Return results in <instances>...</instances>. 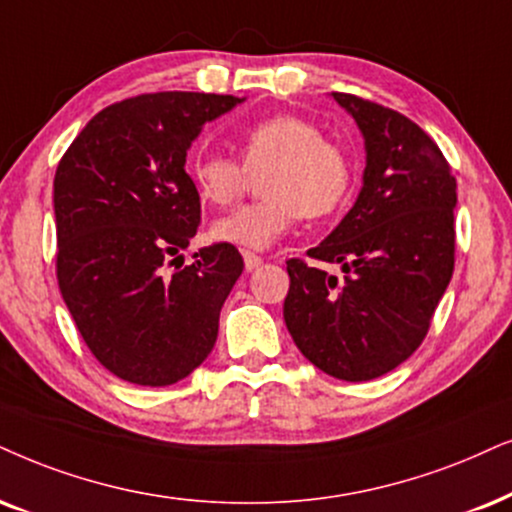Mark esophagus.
Here are the masks:
<instances>
[{
    "label": "esophagus",
    "instance_id": "1",
    "mask_svg": "<svg viewBox=\"0 0 512 512\" xmlns=\"http://www.w3.org/2000/svg\"><path fill=\"white\" fill-rule=\"evenodd\" d=\"M243 262H245V269L248 271H252V269H257L260 267V264L264 262L260 255H255V252H250V250H243Z\"/></svg>",
    "mask_w": 512,
    "mask_h": 512
}]
</instances>
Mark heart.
I'll use <instances>...</instances> for the list:
<instances>
[{"instance_id": "b5f03b06", "label": "heart", "mask_w": 512, "mask_h": 512, "mask_svg": "<svg viewBox=\"0 0 512 512\" xmlns=\"http://www.w3.org/2000/svg\"><path fill=\"white\" fill-rule=\"evenodd\" d=\"M241 163L229 155L198 153L189 177L198 198L229 208L260 177V203L243 205L212 224V238L241 248H269L297 219H323L347 203L354 163L345 148L323 137L314 122L278 113L257 120L241 134Z\"/></svg>"}]
</instances>
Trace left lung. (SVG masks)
Wrapping results in <instances>:
<instances>
[{
	"label": "left lung",
	"instance_id": "1",
	"mask_svg": "<svg viewBox=\"0 0 512 512\" xmlns=\"http://www.w3.org/2000/svg\"><path fill=\"white\" fill-rule=\"evenodd\" d=\"M333 99L366 139L354 208L307 252L340 264L342 281L293 257L283 319L316 368L347 383L380 378L425 340L456 252V177L416 122L354 94Z\"/></svg>",
	"mask_w": 512,
	"mask_h": 512
}]
</instances>
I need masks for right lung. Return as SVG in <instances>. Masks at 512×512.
<instances>
[{
    "mask_svg": "<svg viewBox=\"0 0 512 512\" xmlns=\"http://www.w3.org/2000/svg\"><path fill=\"white\" fill-rule=\"evenodd\" d=\"M236 103L231 94L132 96L96 113L56 167L58 288L89 352L127 383H179L215 347L243 257L215 243L181 260L200 224L184 165L200 127Z\"/></svg>",
    "mask_w": 512,
    "mask_h": 512,
    "instance_id": "obj_1",
    "label": "right lung"
}]
</instances>
